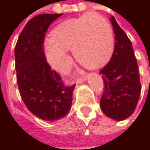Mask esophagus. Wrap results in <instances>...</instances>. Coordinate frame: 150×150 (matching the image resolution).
Wrapping results in <instances>:
<instances>
[{
  "mask_svg": "<svg viewBox=\"0 0 150 150\" xmlns=\"http://www.w3.org/2000/svg\"><path fill=\"white\" fill-rule=\"evenodd\" d=\"M86 81H87V77H81V78H80V79H78L76 81V83L77 84H81V83L85 82Z\"/></svg>",
  "mask_w": 150,
  "mask_h": 150,
  "instance_id": "obj_1",
  "label": "esophagus"
}]
</instances>
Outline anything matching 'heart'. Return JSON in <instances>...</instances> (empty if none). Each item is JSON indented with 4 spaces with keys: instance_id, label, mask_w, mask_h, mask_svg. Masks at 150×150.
Returning a JSON list of instances; mask_svg holds the SVG:
<instances>
[{
    "instance_id": "1",
    "label": "heart",
    "mask_w": 150,
    "mask_h": 150,
    "mask_svg": "<svg viewBox=\"0 0 150 150\" xmlns=\"http://www.w3.org/2000/svg\"><path fill=\"white\" fill-rule=\"evenodd\" d=\"M43 42L47 63L64 74L69 69L73 49L75 59L89 69L104 65L114 50V33L109 21L96 13H87L58 24Z\"/></svg>"
}]
</instances>
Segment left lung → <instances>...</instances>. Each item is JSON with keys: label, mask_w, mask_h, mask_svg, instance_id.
<instances>
[{"label": "left lung", "mask_w": 150, "mask_h": 150, "mask_svg": "<svg viewBox=\"0 0 150 150\" xmlns=\"http://www.w3.org/2000/svg\"><path fill=\"white\" fill-rule=\"evenodd\" d=\"M109 21L113 25L115 44L109 62L100 71L104 81L100 107L108 117L122 121L135 111L141 84L132 43L115 17L111 16Z\"/></svg>", "instance_id": "obj_1"}]
</instances>
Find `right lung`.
<instances>
[{
	"label": "right lung",
	"mask_w": 150,
	"mask_h": 150,
	"mask_svg": "<svg viewBox=\"0 0 150 150\" xmlns=\"http://www.w3.org/2000/svg\"><path fill=\"white\" fill-rule=\"evenodd\" d=\"M62 14L36 15L28 21L15 48L19 92L36 117L54 122L70 111L75 85L64 87L61 76L47 63L43 42L48 26Z\"/></svg>",
	"instance_id": "1"
}]
</instances>
